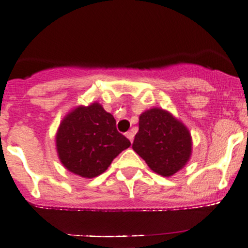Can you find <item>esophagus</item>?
I'll return each mask as SVG.
<instances>
[{
  "instance_id": "34e87169",
  "label": "esophagus",
  "mask_w": 248,
  "mask_h": 248,
  "mask_svg": "<svg viewBox=\"0 0 248 248\" xmlns=\"http://www.w3.org/2000/svg\"><path fill=\"white\" fill-rule=\"evenodd\" d=\"M134 131H127L126 132V137L127 138H129V140H130V142H134Z\"/></svg>"
}]
</instances>
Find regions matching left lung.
<instances>
[{
    "instance_id": "8db88e82",
    "label": "left lung",
    "mask_w": 248,
    "mask_h": 248,
    "mask_svg": "<svg viewBox=\"0 0 248 248\" xmlns=\"http://www.w3.org/2000/svg\"><path fill=\"white\" fill-rule=\"evenodd\" d=\"M132 149L153 171L169 177L190 158L191 136L186 125L171 113L154 108L140 116V130Z\"/></svg>"
}]
</instances>
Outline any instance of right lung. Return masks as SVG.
Wrapping results in <instances>:
<instances>
[{"mask_svg": "<svg viewBox=\"0 0 248 248\" xmlns=\"http://www.w3.org/2000/svg\"><path fill=\"white\" fill-rule=\"evenodd\" d=\"M55 140L63 167L85 178L103 174L113 158L131 145L117 131L112 114L98 103L72 110L60 123Z\"/></svg>", "mask_w": 248, "mask_h": 248, "instance_id": "1", "label": "right lung"}]
</instances>
